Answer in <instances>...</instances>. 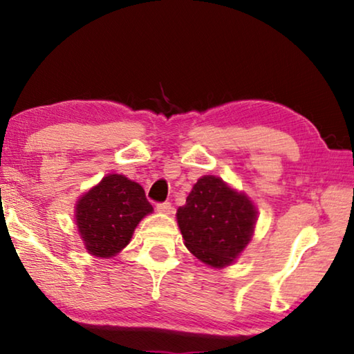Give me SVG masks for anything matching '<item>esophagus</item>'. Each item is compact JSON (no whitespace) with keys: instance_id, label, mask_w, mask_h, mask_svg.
<instances>
[{"instance_id":"34e87169","label":"esophagus","mask_w":354,"mask_h":354,"mask_svg":"<svg viewBox=\"0 0 354 354\" xmlns=\"http://www.w3.org/2000/svg\"><path fill=\"white\" fill-rule=\"evenodd\" d=\"M158 211H159V212H162V214H170V212L173 211L171 203H169V201H165V203H159V205H158Z\"/></svg>"}]
</instances>
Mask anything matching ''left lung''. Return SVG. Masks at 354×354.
Returning <instances> with one entry per match:
<instances>
[{
  "mask_svg": "<svg viewBox=\"0 0 354 354\" xmlns=\"http://www.w3.org/2000/svg\"><path fill=\"white\" fill-rule=\"evenodd\" d=\"M185 247L207 266L225 267L247 247L256 207L217 176H203L176 212Z\"/></svg>",
  "mask_w": 354,
  "mask_h": 354,
  "instance_id": "obj_1",
  "label": "left lung"
}]
</instances>
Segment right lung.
<instances>
[{
  "label": "right lung",
  "instance_id": "1",
  "mask_svg": "<svg viewBox=\"0 0 354 354\" xmlns=\"http://www.w3.org/2000/svg\"><path fill=\"white\" fill-rule=\"evenodd\" d=\"M153 212L145 190L123 175L103 178L76 205V223L91 254L111 257L127 247L139 221Z\"/></svg>",
  "mask_w": 354,
  "mask_h": 354
}]
</instances>
